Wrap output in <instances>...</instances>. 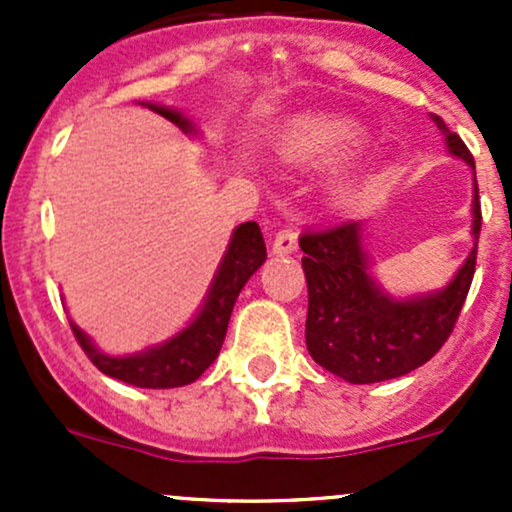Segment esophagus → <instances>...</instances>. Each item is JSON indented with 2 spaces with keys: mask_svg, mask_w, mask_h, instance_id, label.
I'll return each mask as SVG.
<instances>
[{
  "mask_svg": "<svg viewBox=\"0 0 512 512\" xmlns=\"http://www.w3.org/2000/svg\"><path fill=\"white\" fill-rule=\"evenodd\" d=\"M272 250H275V255H292V252L297 250V232H294V227L285 225L277 232Z\"/></svg>",
  "mask_w": 512,
  "mask_h": 512,
  "instance_id": "1",
  "label": "esophagus"
}]
</instances>
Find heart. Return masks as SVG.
Instances as JSON below:
<instances>
[{
  "label": "heart",
  "mask_w": 512,
  "mask_h": 512,
  "mask_svg": "<svg viewBox=\"0 0 512 512\" xmlns=\"http://www.w3.org/2000/svg\"><path fill=\"white\" fill-rule=\"evenodd\" d=\"M366 143L359 123L334 116H309L287 123L277 136V153L292 165H332Z\"/></svg>",
  "instance_id": "1"
}]
</instances>
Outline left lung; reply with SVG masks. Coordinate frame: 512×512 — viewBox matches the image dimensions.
Wrapping results in <instances>:
<instances>
[{
    "instance_id": "obj_1",
    "label": "left lung",
    "mask_w": 512,
    "mask_h": 512,
    "mask_svg": "<svg viewBox=\"0 0 512 512\" xmlns=\"http://www.w3.org/2000/svg\"><path fill=\"white\" fill-rule=\"evenodd\" d=\"M433 123L451 156L466 160L476 178V160L461 136L441 116ZM473 250L451 282L438 292L396 299L369 275L364 223H339L299 237L307 277V349L319 366L349 384L396 379L426 364L451 337L476 272L480 235L478 183L473 180Z\"/></svg>"
}]
</instances>
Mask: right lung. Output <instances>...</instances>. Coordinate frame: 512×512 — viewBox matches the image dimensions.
I'll return each instance as SVG.
<instances>
[{"label": "right lung", "instance_id": "obj_1", "mask_svg": "<svg viewBox=\"0 0 512 512\" xmlns=\"http://www.w3.org/2000/svg\"><path fill=\"white\" fill-rule=\"evenodd\" d=\"M146 106H151L160 116L173 121L185 133H193V136L198 133L195 123L180 111L158 106V103H146ZM265 260L267 250L260 225L242 223L240 227H235L198 317L183 332H178L168 342L158 344V347H148L146 352L108 356L98 352L96 344L74 322H71V332H74L76 342L81 344L86 356L94 361L96 369L103 371L106 376H113V379L126 381L131 386H141V389H175V386L193 384L218 359L237 294L242 292L245 282L260 270Z\"/></svg>", "mask_w": 512, "mask_h": 512}]
</instances>
